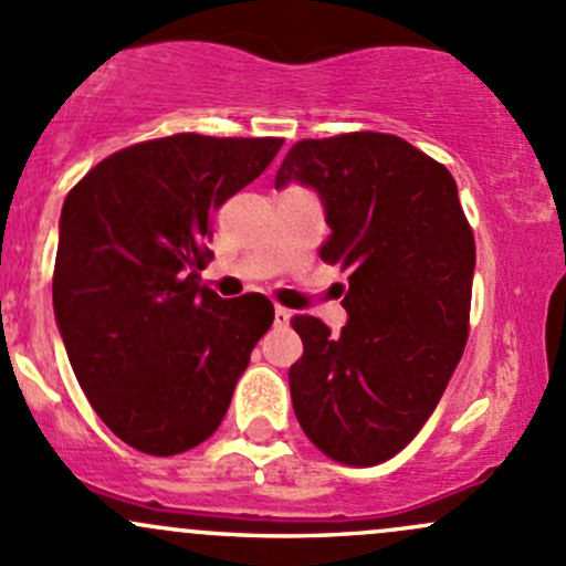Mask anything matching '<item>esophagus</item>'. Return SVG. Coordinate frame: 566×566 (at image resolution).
<instances>
[{"instance_id":"1","label":"esophagus","mask_w":566,"mask_h":566,"mask_svg":"<svg viewBox=\"0 0 566 566\" xmlns=\"http://www.w3.org/2000/svg\"><path fill=\"white\" fill-rule=\"evenodd\" d=\"M290 317H293V312H290V308H284V306L273 308V323H276L279 328H284V325L290 323Z\"/></svg>"}]
</instances>
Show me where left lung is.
Here are the masks:
<instances>
[{
    "label": "left lung",
    "instance_id": "left-lung-1",
    "mask_svg": "<svg viewBox=\"0 0 566 566\" xmlns=\"http://www.w3.org/2000/svg\"><path fill=\"white\" fill-rule=\"evenodd\" d=\"M290 181L319 192V258L349 273L342 336L293 317L295 418L333 461L374 467L412 442L467 347L472 228L450 170L398 135L298 140L276 170V187Z\"/></svg>",
    "mask_w": 566,
    "mask_h": 566
}]
</instances>
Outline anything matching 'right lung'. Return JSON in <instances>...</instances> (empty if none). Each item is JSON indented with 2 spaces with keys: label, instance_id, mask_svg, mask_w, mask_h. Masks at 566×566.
<instances>
[{
  "label": "right lung",
  "instance_id": "1",
  "mask_svg": "<svg viewBox=\"0 0 566 566\" xmlns=\"http://www.w3.org/2000/svg\"><path fill=\"white\" fill-rule=\"evenodd\" d=\"M282 143L198 133L143 140L94 165L64 200L59 331L94 412L140 453L206 442L271 328L265 295L222 301L198 271L211 258L213 211L263 174Z\"/></svg>",
  "mask_w": 566,
  "mask_h": 566
}]
</instances>
